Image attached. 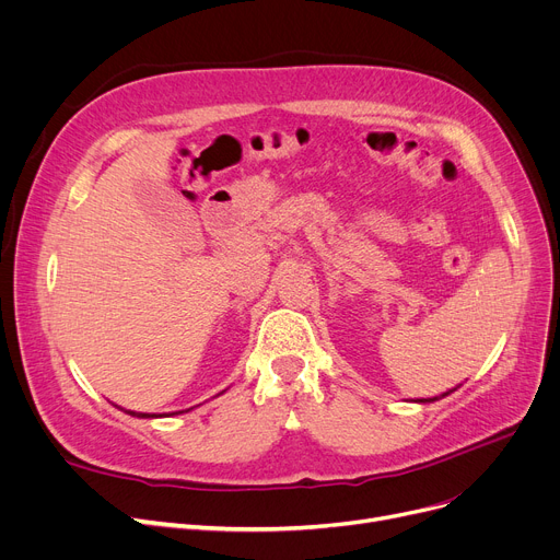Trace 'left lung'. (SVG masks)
<instances>
[{"label": "left lung", "mask_w": 560, "mask_h": 560, "mask_svg": "<svg viewBox=\"0 0 560 560\" xmlns=\"http://www.w3.org/2000/svg\"><path fill=\"white\" fill-rule=\"evenodd\" d=\"M445 395H450V393H445ZM445 395H440V397H445ZM440 397H431V399H420V404H431V401H438Z\"/></svg>", "instance_id": "8db88e82"}]
</instances>
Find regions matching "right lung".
<instances>
[{
	"label": "right lung",
	"instance_id": "1",
	"mask_svg": "<svg viewBox=\"0 0 560 560\" xmlns=\"http://www.w3.org/2000/svg\"><path fill=\"white\" fill-rule=\"evenodd\" d=\"M127 413L133 416V418H156V416H150V413H136V410H127ZM179 413H182V410H179Z\"/></svg>",
	"mask_w": 560,
	"mask_h": 560
}]
</instances>
